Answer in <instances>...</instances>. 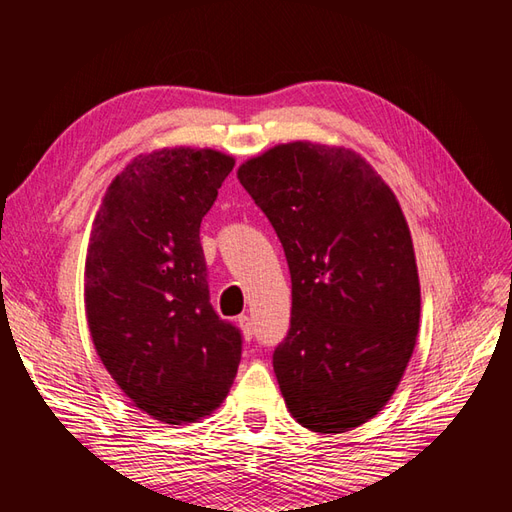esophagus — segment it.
Returning a JSON list of instances; mask_svg holds the SVG:
<instances>
[{
    "label": "esophagus",
    "instance_id": "esophagus-1",
    "mask_svg": "<svg viewBox=\"0 0 512 512\" xmlns=\"http://www.w3.org/2000/svg\"><path fill=\"white\" fill-rule=\"evenodd\" d=\"M237 323H239V328H242V332H244V339H246V341L253 339V336H255V325H253V319L246 317V314H242V317L237 319Z\"/></svg>",
    "mask_w": 512,
    "mask_h": 512
}]
</instances>
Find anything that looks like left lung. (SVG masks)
<instances>
[{
    "label": "left lung",
    "instance_id": "8db88e82",
    "mask_svg": "<svg viewBox=\"0 0 512 512\" xmlns=\"http://www.w3.org/2000/svg\"><path fill=\"white\" fill-rule=\"evenodd\" d=\"M237 178L290 268V330L273 354L286 405L312 431L358 427L396 391L420 323L396 195L354 151L301 140L244 162Z\"/></svg>",
    "mask_w": 512,
    "mask_h": 512
}]
</instances>
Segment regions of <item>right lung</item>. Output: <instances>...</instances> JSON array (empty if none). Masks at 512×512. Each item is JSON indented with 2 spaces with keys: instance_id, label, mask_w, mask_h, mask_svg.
<instances>
[{
  "instance_id": "add662e5",
  "label": "right lung",
  "mask_w": 512,
  "mask_h": 512,
  "mask_svg": "<svg viewBox=\"0 0 512 512\" xmlns=\"http://www.w3.org/2000/svg\"><path fill=\"white\" fill-rule=\"evenodd\" d=\"M235 160L176 147L138 156L107 189L85 262V312L107 372L156 420L193 422L220 407L242 332L211 306L200 244Z\"/></svg>"
}]
</instances>
